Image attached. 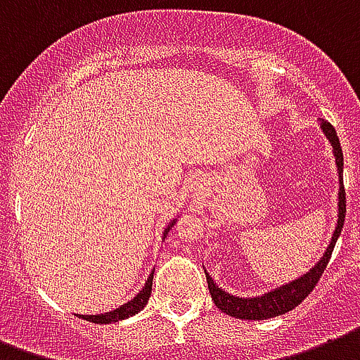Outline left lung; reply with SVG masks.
Returning <instances> with one entry per match:
<instances>
[{"label": "left lung", "instance_id": "left-lung-1", "mask_svg": "<svg viewBox=\"0 0 360 360\" xmlns=\"http://www.w3.org/2000/svg\"><path fill=\"white\" fill-rule=\"evenodd\" d=\"M321 122V129L325 136L333 146L334 161H336V169H338V221H336V229L334 235L328 242L327 250L323 253V257L317 261L310 269V272H306L297 280L289 281L285 285H280L269 291V293L261 295V297H236V295L227 293L225 289L214 283L210 274L206 272V281H208V289H210L212 300L214 304L218 306L219 310L236 319H250V321H259V319H269V317L283 316L287 311H291L293 308L302 302L308 295L314 291V287L323 276L325 269H327L328 259L333 255V250L336 246L342 227H344L345 219V189H344V154H342V146H340L338 135L328 122L319 120Z\"/></svg>", "mask_w": 360, "mask_h": 360}]
</instances>
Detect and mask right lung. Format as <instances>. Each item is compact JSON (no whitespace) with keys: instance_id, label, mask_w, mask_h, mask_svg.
<instances>
[{"instance_id":"obj_1","label":"right lung","mask_w":360,"mask_h":360,"mask_svg":"<svg viewBox=\"0 0 360 360\" xmlns=\"http://www.w3.org/2000/svg\"><path fill=\"white\" fill-rule=\"evenodd\" d=\"M174 221H176V219H172L171 224L167 225L165 233H163V238L169 235V231H171V227L174 225ZM152 280H154V272L148 276V280H146V283H144V287H142L141 291H139L133 299L127 300L124 306H118L116 310L107 311V314H99V316H80V317L86 319V321L107 325V323H116V321H122V319H127V317L131 316H135V314H139L144 306L148 304L150 295H152Z\"/></svg>"}]
</instances>
